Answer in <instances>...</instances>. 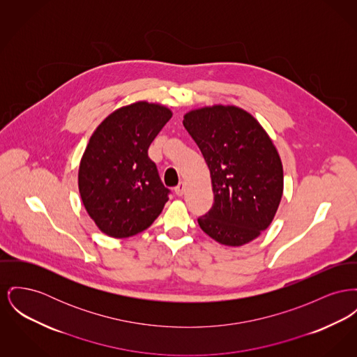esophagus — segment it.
Segmentation results:
<instances>
[{
  "instance_id": "esophagus-1",
  "label": "esophagus",
  "mask_w": 357,
  "mask_h": 357,
  "mask_svg": "<svg viewBox=\"0 0 357 357\" xmlns=\"http://www.w3.org/2000/svg\"><path fill=\"white\" fill-rule=\"evenodd\" d=\"M183 192H185V183H183V182H181V183L175 188V194H176L178 197H182V195H183Z\"/></svg>"
}]
</instances>
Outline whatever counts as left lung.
Masks as SVG:
<instances>
[{
    "label": "left lung",
    "instance_id": "obj_1",
    "mask_svg": "<svg viewBox=\"0 0 357 357\" xmlns=\"http://www.w3.org/2000/svg\"><path fill=\"white\" fill-rule=\"evenodd\" d=\"M183 126L208 165L214 194L201 229L240 247L273 222L283 194V167L273 140L244 109L214 105L191 110Z\"/></svg>",
    "mask_w": 357,
    "mask_h": 357
}]
</instances>
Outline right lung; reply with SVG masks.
Returning <instances> with one entry per match:
<instances>
[{"instance_id": "add662e5", "label": "right lung", "mask_w": 357, "mask_h": 357, "mask_svg": "<svg viewBox=\"0 0 357 357\" xmlns=\"http://www.w3.org/2000/svg\"><path fill=\"white\" fill-rule=\"evenodd\" d=\"M172 113L146 101L109 114L91 135L78 172L79 194L98 229L114 238L146 231L168 201L148 148Z\"/></svg>"}]
</instances>
